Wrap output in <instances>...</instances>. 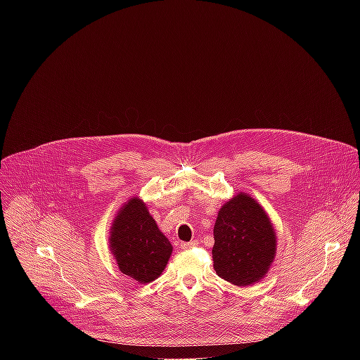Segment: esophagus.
Returning <instances> with one entry per match:
<instances>
[{"mask_svg":"<svg viewBox=\"0 0 360 360\" xmlns=\"http://www.w3.org/2000/svg\"><path fill=\"white\" fill-rule=\"evenodd\" d=\"M196 245V240H191V242H181V248L182 249H189L192 246Z\"/></svg>","mask_w":360,"mask_h":360,"instance_id":"obj_1","label":"esophagus"}]
</instances>
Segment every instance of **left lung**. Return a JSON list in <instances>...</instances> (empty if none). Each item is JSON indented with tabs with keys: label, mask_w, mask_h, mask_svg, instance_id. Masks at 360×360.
Segmentation results:
<instances>
[{
	"label": "left lung",
	"mask_w": 360,
	"mask_h": 360,
	"mask_svg": "<svg viewBox=\"0 0 360 360\" xmlns=\"http://www.w3.org/2000/svg\"><path fill=\"white\" fill-rule=\"evenodd\" d=\"M212 259L217 275L236 286H248L265 276L276 252L269 218L258 202L236 195L221 208L215 228Z\"/></svg>",
	"instance_id": "8db88e82"
}]
</instances>
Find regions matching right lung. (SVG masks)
<instances>
[{"label":"right lung","instance_id":"obj_1","mask_svg":"<svg viewBox=\"0 0 360 360\" xmlns=\"http://www.w3.org/2000/svg\"><path fill=\"white\" fill-rule=\"evenodd\" d=\"M110 240L121 272L141 283L155 281L172 252L169 240L136 198L125 205L114 221Z\"/></svg>","mask_w":360,"mask_h":360}]
</instances>
